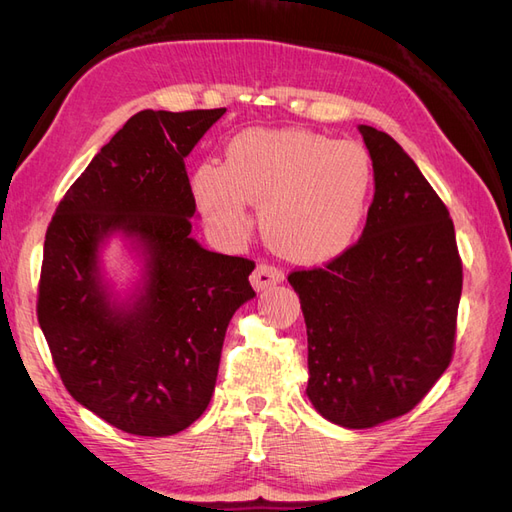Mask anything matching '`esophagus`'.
I'll return each mask as SVG.
<instances>
[{
  "label": "esophagus",
  "mask_w": 512,
  "mask_h": 512,
  "mask_svg": "<svg viewBox=\"0 0 512 512\" xmlns=\"http://www.w3.org/2000/svg\"><path fill=\"white\" fill-rule=\"evenodd\" d=\"M284 282V271L275 265H269V262H262L252 273V286L256 290H265L269 286H275Z\"/></svg>",
  "instance_id": "obj_1"
}]
</instances>
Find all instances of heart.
I'll return each mask as SVG.
<instances>
[{"instance_id": "b5f03b06", "label": "heart", "mask_w": 512, "mask_h": 512, "mask_svg": "<svg viewBox=\"0 0 512 512\" xmlns=\"http://www.w3.org/2000/svg\"><path fill=\"white\" fill-rule=\"evenodd\" d=\"M374 168L363 145L307 130H247L226 147L224 166L196 168L192 190L205 220L224 237L260 226L273 250L299 262L342 254L365 218Z\"/></svg>"}]
</instances>
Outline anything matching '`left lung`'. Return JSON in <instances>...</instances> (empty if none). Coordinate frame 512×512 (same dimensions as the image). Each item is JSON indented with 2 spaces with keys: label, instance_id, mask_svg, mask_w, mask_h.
Segmentation results:
<instances>
[{
  "label": "left lung",
  "instance_id": "obj_1",
  "mask_svg": "<svg viewBox=\"0 0 512 512\" xmlns=\"http://www.w3.org/2000/svg\"><path fill=\"white\" fill-rule=\"evenodd\" d=\"M376 194L361 239L297 269L307 397L331 423L365 429L410 412L453 361L463 265L442 198L395 138L359 126Z\"/></svg>",
  "mask_w": 512,
  "mask_h": 512
}]
</instances>
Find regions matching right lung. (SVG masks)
<instances>
[{"mask_svg": "<svg viewBox=\"0 0 512 512\" xmlns=\"http://www.w3.org/2000/svg\"><path fill=\"white\" fill-rule=\"evenodd\" d=\"M226 113L141 111L76 179L46 228L36 314L68 393L134 436H173L209 406L226 327L256 297L254 260L207 252L183 158ZM115 229L150 252L144 297L115 313L97 247Z\"/></svg>", "mask_w": 512, "mask_h": 512, "instance_id": "right-lung-1", "label": "right lung"}]
</instances>
